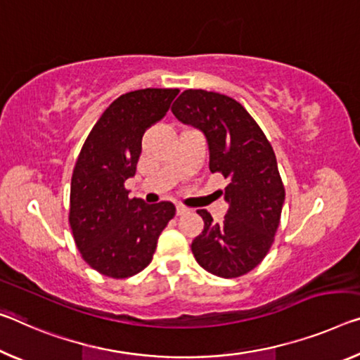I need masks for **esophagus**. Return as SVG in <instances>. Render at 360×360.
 Wrapping results in <instances>:
<instances>
[{"mask_svg":"<svg viewBox=\"0 0 360 360\" xmlns=\"http://www.w3.org/2000/svg\"><path fill=\"white\" fill-rule=\"evenodd\" d=\"M176 215H184L188 212V209L185 206H180V204H176Z\"/></svg>","mask_w":360,"mask_h":360,"instance_id":"1","label":"esophagus"}]
</instances>
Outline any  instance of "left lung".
Wrapping results in <instances>:
<instances>
[{
  "label": "left lung",
  "mask_w": 360,
  "mask_h": 360,
  "mask_svg": "<svg viewBox=\"0 0 360 360\" xmlns=\"http://www.w3.org/2000/svg\"><path fill=\"white\" fill-rule=\"evenodd\" d=\"M172 112L202 131L209 169L226 180L224 222L214 224L211 214L199 209L204 230L191 243L193 256L204 270L222 278L245 275L267 256L285 202L274 149L250 112L230 96L185 90Z\"/></svg>",
  "instance_id": "obj_1"
}]
</instances>
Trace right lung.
<instances>
[{
	"label": "right lung",
	"instance_id": "add662e5",
	"mask_svg": "<svg viewBox=\"0 0 360 360\" xmlns=\"http://www.w3.org/2000/svg\"><path fill=\"white\" fill-rule=\"evenodd\" d=\"M179 95L176 88L125 93L104 110L82 146L70 184L69 224L82 257L110 278H127L151 262L158 238L175 215L169 201L129 198L141 138Z\"/></svg>",
	"mask_w": 360,
	"mask_h": 360
}]
</instances>
